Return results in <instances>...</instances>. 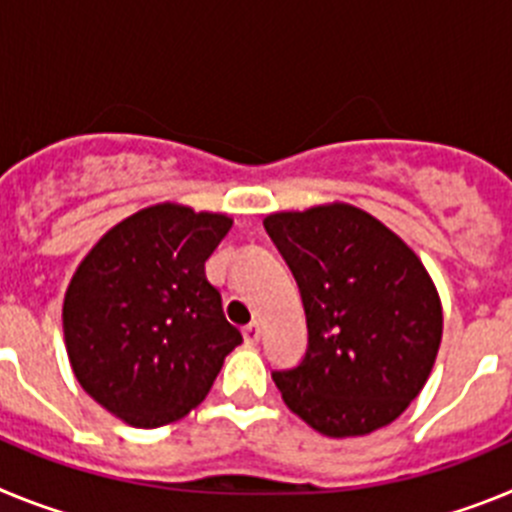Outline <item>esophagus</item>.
<instances>
[{
  "label": "esophagus",
  "instance_id": "1",
  "mask_svg": "<svg viewBox=\"0 0 512 512\" xmlns=\"http://www.w3.org/2000/svg\"><path fill=\"white\" fill-rule=\"evenodd\" d=\"M243 338H246L248 346H256V343H259V338H261V325L259 323L246 325V328H243Z\"/></svg>",
  "mask_w": 512,
  "mask_h": 512
}]
</instances>
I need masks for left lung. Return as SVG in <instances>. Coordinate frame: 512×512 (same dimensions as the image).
Instances as JSON below:
<instances>
[{
  "mask_svg": "<svg viewBox=\"0 0 512 512\" xmlns=\"http://www.w3.org/2000/svg\"><path fill=\"white\" fill-rule=\"evenodd\" d=\"M300 284L307 354L274 372L282 400L330 438L390 425L420 395L443 333L441 297L418 253L346 202L264 220Z\"/></svg>",
  "mask_w": 512,
  "mask_h": 512,
  "instance_id": "left-lung-1",
  "label": "left lung"
}]
</instances>
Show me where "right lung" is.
I'll list each match as a JSON object with an SVG mask.
<instances>
[{"mask_svg":"<svg viewBox=\"0 0 512 512\" xmlns=\"http://www.w3.org/2000/svg\"><path fill=\"white\" fill-rule=\"evenodd\" d=\"M233 217L161 202L110 228L63 297V341L79 384L133 428L184 418L243 343L205 261Z\"/></svg>","mask_w":512,"mask_h":512,"instance_id":"1","label":"right lung"}]
</instances>
